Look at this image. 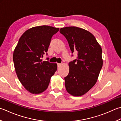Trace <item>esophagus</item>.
Returning a JSON list of instances; mask_svg holds the SVG:
<instances>
[{
	"label": "esophagus",
	"mask_w": 121,
	"mask_h": 121,
	"mask_svg": "<svg viewBox=\"0 0 121 121\" xmlns=\"http://www.w3.org/2000/svg\"><path fill=\"white\" fill-rule=\"evenodd\" d=\"M61 65H62V64H61V63H58V68H60Z\"/></svg>",
	"instance_id": "esophagus-1"
}]
</instances>
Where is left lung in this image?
Masks as SVG:
<instances>
[{"label": "left lung", "mask_w": 121, "mask_h": 121, "mask_svg": "<svg viewBox=\"0 0 121 121\" xmlns=\"http://www.w3.org/2000/svg\"><path fill=\"white\" fill-rule=\"evenodd\" d=\"M72 53L77 59L69 63V73L65 78V86L71 95L79 96L87 93L98 80L103 65L102 48L95 37L88 31L77 27L61 28Z\"/></svg>", "instance_id": "obj_1"}]
</instances>
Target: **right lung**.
<instances>
[{
  "label": "right lung",
  "instance_id": "1",
  "mask_svg": "<svg viewBox=\"0 0 121 121\" xmlns=\"http://www.w3.org/2000/svg\"><path fill=\"white\" fill-rule=\"evenodd\" d=\"M59 30V28L49 26L30 28L21 35L14 50L13 61L17 75L31 93L38 94L46 90L57 70L56 63L42 61L41 58L48 51L52 37Z\"/></svg>",
  "mask_w": 121,
  "mask_h": 121
}]
</instances>
